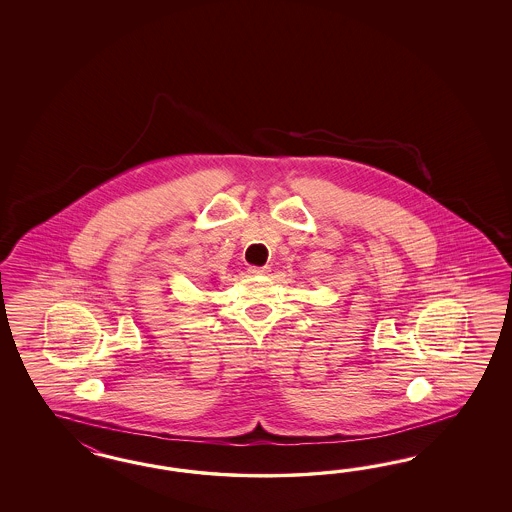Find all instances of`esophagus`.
<instances>
[{
    "label": "esophagus",
    "instance_id": "34e87169",
    "mask_svg": "<svg viewBox=\"0 0 512 512\" xmlns=\"http://www.w3.org/2000/svg\"><path fill=\"white\" fill-rule=\"evenodd\" d=\"M248 272L253 276H266L270 272V266H249Z\"/></svg>",
    "mask_w": 512,
    "mask_h": 512
}]
</instances>
